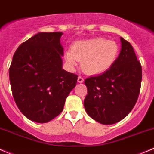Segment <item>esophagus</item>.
Returning a JSON list of instances; mask_svg holds the SVG:
<instances>
[{
  "mask_svg": "<svg viewBox=\"0 0 154 154\" xmlns=\"http://www.w3.org/2000/svg\"><path fill=\"white\" fill-rule=\"evenodd\" d=\"M84 82V79L82 77H81V76H79L78 77V82H79V83H82V82Z\"/></svg>",
  "mask_w": 154,
  "mask_h": 154,
  "instance_id": "34e87169",
  "label": "esophagus"
}]
</instances>
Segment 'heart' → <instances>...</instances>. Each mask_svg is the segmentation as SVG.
<instances>
[{
    "mask_svg": "<svg viewBox=\"0 0 154 154\" xmlns=\"http://www.w3.org/2000/svg\"><path fill=\"white\" fill-rule=\"evenodd\" d=\"M120 48L115 41L104 38H92L77 41L72 50L65 52V60L69 68L75 69L79 60L82 68L89 75H99L110 69L119 55Z\"/></svg>",
    "mask_w": 154,
    "mask_h": 154,
    "instance_id": "obj_1",
    "label": "heart"
}]
</instances>
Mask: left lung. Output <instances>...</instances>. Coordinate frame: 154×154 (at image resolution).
I'll return each mask as SVG.
<instances>
[{"label":"left lung","mask_w":154,"mask_h":154,"mask_svg":"<svg viewBox=\"0 0 154 154\" xmlns=\"http://www.w3.org/2000/svg\"><path fill=\"white\" fill-rule=\"evenodd\" d=\"M121 52L113 66L85 81L88 88L85 111L92 119L105 125L119 122L129 115L141 88V63L128 41L121 37Z\"/></svg>","instance_id":"1"}]
</instances>
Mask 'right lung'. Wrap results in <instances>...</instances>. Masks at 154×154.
I'll list each match as a JSON object with an SVG mask.
<instances>
[{"label": "right lung", "mask_w": 154, "mask_h": 154, "mask_svg": "<svg viewBox=\"0 0 154 154\" xmlns=\"http://www.w3.org/2000/svg\"><path fill=\"white\" fill-rule=\"evenodd\" d=\"M61 32H40L21 44L9 75L13 98L32 121L47 123L63 111L78 75L63 69Z\"/></svg>", "instance_id": "add662e5"}]
</instances>
